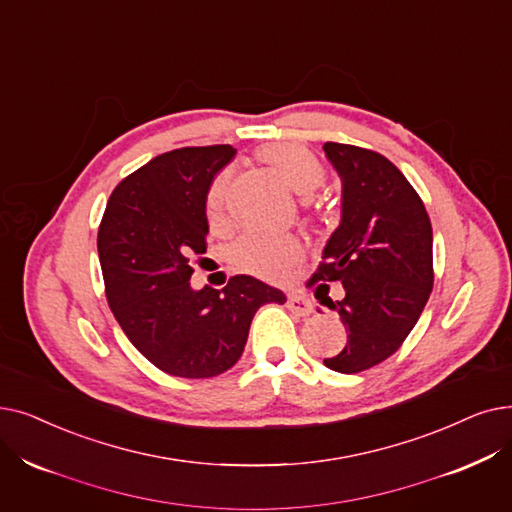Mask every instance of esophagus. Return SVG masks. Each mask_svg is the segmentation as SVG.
<instances>
[{"instance_id": "34e87169", "label": "esophagus", "mask_w": 512, "mask_h": 512, "mask_svg": "<svg viewBox=\"0 0 512 512\" xmlns=\"http://www.w3.org/2000/svg\"><path fill=\"white\" fill-rule=\"evenodd\" d=\"M288 309L295 311V314L299 316H309L311 311H314V305H311V301L303 295H288Z\"/></svg>"}]
</instances>
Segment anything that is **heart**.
Segmentation results:
<instances>
[{
	"instance_id": "heart-1",
	"label": "heart",
	"mask_w": 512,
	"mask_h": 512,
	"mask_svg": "<svg viewBox=\"0 0 512 512\" xmlns=\"http://www.w3.org/2000/svg\"><path fill=\"white\" fill-rule=\"evenodd\" d=\"M257 159L272 169L295 194L309 198L326 182V169L318 157L297 142H272L257 150ZM230 190L228 171L219 173L207 192V215L211 224H219L226 213ZM301 244L293 236L247 234L236 244V261L265 280H282L301 259Z\"/></svg>"
}]
</instances>
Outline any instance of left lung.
<instances>
[{
	"mask_svg": "<svg viewBox=\"0 0 512 512\" xmlns=\"http://www.w3.org/2000/svg\"><path fill=\"white\" fill-rule=\"evenodd\" d=\"M322 150L341 177V221L307 284H343L345 297L326 305L341 316L347 345L324 366L355 374L387 360L418 322L433 291V230L420 196L383 154L337 142Z\"/></svg>",
	"mask_w": 512,
	"mask_h": 512,
	"instance_id": "obj_1",
	"label": "left lung"
}]
</instances>
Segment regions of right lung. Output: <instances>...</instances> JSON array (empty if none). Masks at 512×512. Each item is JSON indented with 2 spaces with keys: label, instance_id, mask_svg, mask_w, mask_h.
Returning <instances> with one entry per match:
<instances>
[{
  "label": "right lung",
  "instance_id": "right-lung-1",
  "mask_svg": "<svg viewBox=\"0 0 512 512\" xmlns=\"http://www.w3.org/2000/svg\"><path fill=\"white\" fill-rule=\"evenodd\" d=\"M236 148L159 154L113 190L98 230L106 299L127 339L159 370L211 379L244 351L257 309L284 303L278 288L234 276L194 291L192 261L207 251V192Z\"/></svg>",
  "mask_w": 512,
  "mask_h": 512
}]
</instances>
